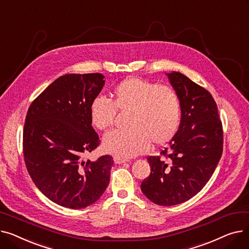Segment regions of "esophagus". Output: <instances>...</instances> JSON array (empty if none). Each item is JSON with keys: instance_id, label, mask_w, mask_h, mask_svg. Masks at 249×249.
<instances>
[{"instance_id": "obj_1", "label": "esophagus", "mask_w": 249, "mask_h": 249, "mask_svg": "<svg viewBox=\"0 0 249 249\" xmlns=\"http://www.w3.org/2000/svg\"><path fill=\"white\" fill-rule=\"evenodd\" d=\"M127 160L123 159V158H120V156H114V162L117 163V164H120V163H124L126 162Z\"/></svg>"}]
</instances>
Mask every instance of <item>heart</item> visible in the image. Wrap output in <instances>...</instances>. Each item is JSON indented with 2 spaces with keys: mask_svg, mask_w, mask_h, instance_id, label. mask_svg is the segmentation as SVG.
Returning a JSON list of instances; mask_svg holds the SVG:
<instances>
[{
  "mask_svg": "<svg viewBox=\"0 0 249 249\" xmlns=\"http://www.w3.org/2000/svg\"><path fill=\"white\" fill-rule=\"evenodd\" d=\"M117 111L125 113L126 129L116 130L104 137L105 150L120 158H132L148 150L150 141L161 145L178 133L182 117L181 102L167 85L130 77L118 84L112 100L97 97L90 103L89 118L95 128L109 130Z\"/></svg>",
  "mask_w": 249,
  "mask_h": 249,
  "instance_id": "b5f03b06",
  "label": "heart"
}]
</instances>
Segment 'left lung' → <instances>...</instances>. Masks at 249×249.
Here are the masks:
<instances>
[{"label":"left lung","instance_id":"1","mask_svg":"<svg viewBox=\"0 0 249 249\" xmlns=\"http://www.w3.org/2000/svg\"><path fill=\"white\" fill-rule=\"evenodd\" d=\"M167 75L181 102V123L160 155L147 158L150 175L140 186L147 199L160 206L184 203L197 195L223 151V127L212 95L180 72Z\"/></svg>","mask_w":249,"mask_h":249}]
</instances>
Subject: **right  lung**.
Returning a JSON list of instances; mask_svg holds the SVG:
<instances>
[{"label": "right lung", "instance_id": "1", "mask_svg": "<svg viewBox=\"0 0 249 249\" xmlns=\"http://www.w3.org/2000/svg\"><path fill=\"white\" fill-rule=\"evenodd\" d=\"M102 73L64 74L30 105L23 130L26 168L43 195L62 207L86 208L110 181L111 155L96 160L87 153L100 145L91 127L90 103L105 84Z\"/></svg>", "mask_w": 249, "mask_h": 249}]
</instances>
